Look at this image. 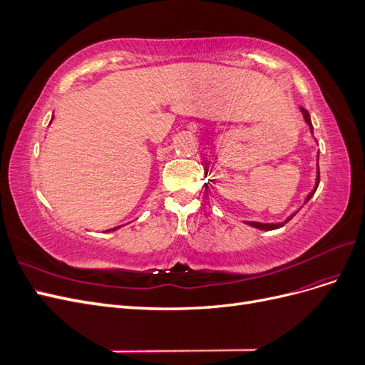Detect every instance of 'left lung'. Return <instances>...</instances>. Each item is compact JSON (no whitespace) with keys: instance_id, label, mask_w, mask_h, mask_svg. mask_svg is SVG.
Segmentation results:
<instances>
[{"instance_id":"obj_1","label":"left lung","mask_w":365,"mask_h":365,"mask_svg":"<svg viewBox=\"0 0 365 365\" xmlns=\"http://www.w3.org/2000/svg\"><path fill=\"white\" fill-rule=\"evenodd\" d=\"M302 109V113H303V117H304V121L306 123L309 125V128H311V134H314V126H312V123H311V115H309V113L306 111L304 108H300ZM318 184H319V168H318V158H317V182H315V187H314V190L309 193L307 196H306V201H304V204L311 200V197L314 196V193H315V190H317V187H318ZM297 215V212L295 213H292L288 219L284 220V222H279V224H262V222H252V220H248V222H245V224H248V225H251V227H254V228H259V230H264V231H269V230H277V228H280V227H283L286 222H289V220L294 217Z\"/></svg>"}]
</instances>
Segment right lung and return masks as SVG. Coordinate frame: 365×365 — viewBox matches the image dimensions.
<instances>
[{"instance_id": "1", "label": "right lung", "mask_w": 365, "mask_h": 365, "mask_svg": "<svg viewBox=\"0 0 365 365\" xmlns=\"http://www.w3.org/2000/svg\"><path fill=\"white\" fill-rule=\"evenodd\" d=\"M51 120H53V118H51ZM120 227H121V225H118V227H115V228H113V230H106V231L109 233V231H115V230H117V228H120Z\"/></svg>"}]
</instances>
